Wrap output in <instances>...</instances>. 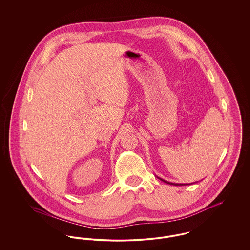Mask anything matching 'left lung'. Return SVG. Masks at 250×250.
I'll return each mask as SVG.
<instances>
[{"instance_id": "1", "label": "left lung", "mask_w": 250, "mask_h": 250, "mask_svg": "<svg viewBox=\"0 0 250 250\" xmlns=\"http://www.w3.org/2000/svg\"><path fill=\"white\" fill-rule=\"evenodd\" d=\"M160 180H161V181H163V182H165L166 184H169V185H173V186H185V185H183V184H173V183H169V182H167V181H165V180H163V179H160Z\"/></svg>"}]
</instances>
